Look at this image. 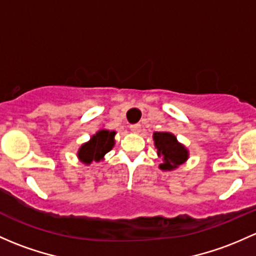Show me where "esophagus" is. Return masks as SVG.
Returning <instances> with one entry per match:
<instances>
[{"label": "esophagus", "instance_id": "1", "mask_svg": "<svg viewBox=\"0 0 256 256\" xmlns=\"http://www.w3.org/2000/svg\"><path fill=\"white\" fill-rule=\"evenodd\" d=\"M130 130L132 131V132L138 134L140 131H141V125H140V124H135V125H131L130 126Z\"/></svg>", "mask_w": 256, "mask_h": 256}]
</instances>
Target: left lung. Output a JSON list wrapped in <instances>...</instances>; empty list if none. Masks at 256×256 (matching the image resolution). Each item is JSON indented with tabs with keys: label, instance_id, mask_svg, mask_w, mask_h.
Wrapping results in <instances>:
<instances>
[{
	"label": "left lung",
	"instance_id": "1",
	"mask_svg": "<svg viewBox=\"0 0 256 256\" xmlns=\"http://www.w3.org/2000/svg\"><path fill=\"white\" fill-rule=\"evenodd\" d=\"M153 141L158 157H162L163 160V163L160 164L162 170H173L189 158V150L185 148L184 144L178 142L173 134L154 132Z\"/></svg>",
	"mask_w": 256,
	"mask_h": 256
}]
</instances>
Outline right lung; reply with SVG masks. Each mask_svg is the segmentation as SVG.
<instances>
[{
  "instance_id": "obj_1",
  "label": "right lung",
  "mask_w": 256,
  "mask_h": 256,
  "mask_svg": "<svg viewBox=\"0 0 256 256\" xmlns=\"http://www.w3.org/2000/svg\"><path fill=\"white\" fill-rule=\"evenodd\" d=\"M115 134V131L99 130L96 135L90 137V141L80 146L77 153L80 162L90 164L93 160L99 162L103 160L104 156L114 147Z\"/></svg>"
}]
</instances>
